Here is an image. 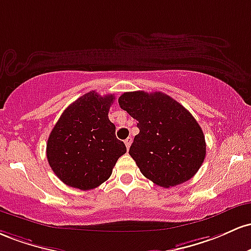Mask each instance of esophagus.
I'll use <instances>...</instances> for the list:
<instances>
[{
	"instance_id": "1",
	"label": "esophagus",
	"mask_w": 251,
	"mask_h": 251,
	"mask_svg": "<svg viewBox=\"0 0 251 251\" xmlns=\"http://www.w3.org/2000/svg\"><path fill=\"white\" fill-rule=\"evenodd\" d=\"M125 143H126V149H129V147H130V145H131V137H128V139L125 141Z\"/></svg>"
}]
</instances>
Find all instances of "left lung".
I'll return each instance as SVG.
<instances>
[{
  "label": "left lung",
  "mask_w": 251,
  "mask_h": 251,
  "mask_svg": "<svg viewBox=\"0 0 251 251\" xmlns=\"http://www.w3.org/2000/svg\"><path fill=\"white\" fill-rule=\"evenodd\" d=\"M118 104L137 121L140 133L129 154L146 178L171 187L198 172L206 143L201 126L187 109L162 92H125Z\"/></svg>",
  "instance_id": "left-lung-1"
}]
</instances>
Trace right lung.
Instances as JSON below:
<instances>
[{
  "label": "right lung",
  "mask_w": 251,
  "mask_h": 251,
  "mask_svg": "<svg viewBox=\"0 0 251 251\" xmlns=\"http://www.w3.org/2000/svg\"><path fill=\"white\" fill-rule=\"evenodd\" d=\"M114 95L90 91L65 109L47 141V160L64 184L88 191L110 178L126 145L108 114Z\"/></svg>",
  "instance_id": "right-lung-1"
}]
</instances>
